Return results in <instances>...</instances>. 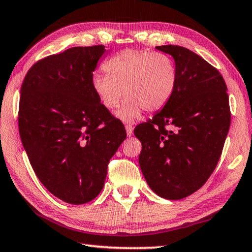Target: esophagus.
<instances>
[{
	"mask_svg": "<svg viewBox=\"0 0 252 252\" xmlns=\"http://www.w3.org/2000/svg\"><path fill=\"white\" fill-rule=\"evenodd\" d=\"M126 133L128 136L133 135V126H131L130 124H127V125H126Z\"/></svg>",
	"mask_w": 252,
	"mask_h": 252,
	"instance_id": "34e87169",
	"label": "esophagus"
}]
</instances>
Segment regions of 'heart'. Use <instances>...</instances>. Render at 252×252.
<instances>
[{
	"label": "heart",
	"instance_id": "b5f03b06",
	"mask_svg": "<svg viewBox=\"0 0 252 252\" xmlns=\"http://www.w3.org/2000/svg\"><path fill=\"white\" fill-rule=\"evenodd\" d=\"M107 74H95L92 85L105 108L118 107L116 116L134 122L142 110L155 113L165 107L177 85V69L168 55L151 51L125 50L105 64Z\"/></svg>",
	"mask_w": 252,
	"mask_h": 252
}]
</instances>
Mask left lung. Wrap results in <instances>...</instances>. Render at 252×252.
I'll return each instance as SVG.
<instances>
[{"label": "left lung", "mask_w": 252, "mask_h": 252, "mask_svg": "<svg viewBox=\"0 0 252 252\" xmlns=\"http://www.w3.org/2000/svg\"><path fill=\"white\" fill-rule=\"evenodd\" d=\"M156 48L174 57L177 85L165 107L134 134L142 143L139 166L148 186L179 200L204 186L217 166L230 106L221 74L201 56L177 45Z\"/></svg>", "instance_id": "left-lung-1"}]
</instances>
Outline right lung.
<instances>
[{
	"instance_id": "add662e5",
	"label": "right lung",
	"mask_w": 252,
	"mask_h": 252,
	"mask_svg": "<svg viewBox=\"0 0 252 252\" xmlns=\"http://www.w3.org/2000/svg\"><path fill=\"white\" fill-rule=\"evenodd\" d=\"M104 45L72 47L36 62L21 87L19 130L34 173L67 204L94 199L126 138L123 123L101 105L93 72Z\"/></svg>"
}]
</instances>
